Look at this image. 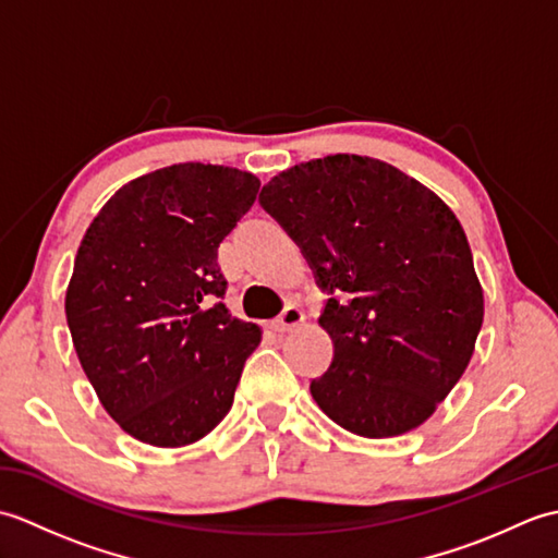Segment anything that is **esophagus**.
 Here are the masks:
<instances>
[{
	"mask_svg": "<svg viewBox=\"0 0 558 558\" xmlns=\"http://www.w3.org/2000/svg\"><path fill=\"white\" fill-rule=\"evenodd\" d=\"M302 324H304V312L298 304H290V306H286V312H282L276 322L270 324V328L278 330V333H286V330H292Z\"/></svg>",
	"mask_w": 558,
	"mask_h": 558,
	"instance_id": "34e87169",
	"label": "esophagus"
}]
</instances>
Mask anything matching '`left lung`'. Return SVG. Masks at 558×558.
<instances>
[{
  "label": "left lung",
  "mask_w": 558,
  "mask_h": 558,
  "mask_svg": "<svg viewBox=\"0 0 558 558\" xmlns=\"http://www.w3.org/2000/svg\"><path fill=\"white\" fill-rule=\"evenodd\" d=\"M258 201L330 294L318 326L333 362L310 386L316 405L364 438L417 429L468 369L484 322L456 213L393 165L354 153L294 165Z\"/></svg>",
  "instance_id": "left-lung-1"
}]
</instances>
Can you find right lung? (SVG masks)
I'll list each match as a JSON object with an SVG mask.
<instances>
[{"label": "right lung", "mask_w": 558, "mask_h": 558, "mask_svg": "<svg viewBox=\"0 0 558 558\" xmlns=\"http://www.w3.org/2000/svg\"><path fill=\"white\" fill-rule=\"evenodd\" d=\"M258 177L180 162L117 189L78 244L66 324L105 412L158 448L210 434L230 412L260 328L218 302V246Z\"/></svg>", "instance_id": "add662e5"}]
</instances>
